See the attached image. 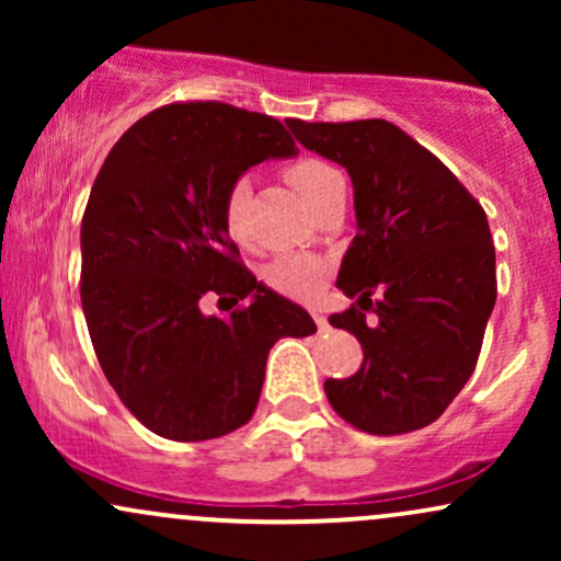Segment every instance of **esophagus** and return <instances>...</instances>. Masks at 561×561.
Segmentation results:
<instances>
[{"mask_svg": "<svg viewBox=\"0 0 561 561\" xmlns=\"http://www.w3.org/2000/svg\"><path fill=\"white\" fill-rule=\"evenodd\" d=\"M311 317H313V321H317L319 332H327V330H330V324H327V317H324V313L319 311V308H311Z\"/></svg>", "mask_w": 561, "mask_h": 561, "instance_id": "obj_1", "label": "esophagus"}]
</instances>
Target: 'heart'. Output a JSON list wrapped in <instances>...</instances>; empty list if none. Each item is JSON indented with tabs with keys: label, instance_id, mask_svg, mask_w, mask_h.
<instances>
[{
	"label": "heart",
	"instance_id": "obj_1",
	"mask_svg": "<svg viewBox=\"0 0 561 561\" xmlns=\"http://www.w3.org/2000/svg\"><path fill=\"white\" fill-rule=\"evenodd\" d=\"M285 179L295 192L302 197L308 208L317 205L343 184V173L334 165L327 163L317 156H300L289 160L285 165ZM248 199H250V182L244 176L234 179L229 184L227 195H224L221 221L227 234L234 242H244V214H248ZM321 274H324V263L308 253H285L274 259L263 268V279L276 293L285 295H308L319 285Z\"/></svg>",
	"mask_w": 561,
	"mask_h": 561
}]
</instances>
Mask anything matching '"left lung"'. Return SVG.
Returning a JSON list of instances; mask_svg holds the SVG:
<instances>
[{"label": "left lung", "mask_w": 561, "mask_h": 561, "mask_svg": "<svg viewBox=\"0 0 561 561\" xmlns=\"http://www.w3.org/2000/svg\"><path fill=\"white\" fill-rule=\"evenodd\" d=\"M287 126L353 182L358 231L337 287L356 302L330 324L356 334L364 364L353 377L327 379V398L362 433L427 427L472 377L493 311L485 210L448 165L390 121L287 118Z\"/></svg>", "instance_id": "obj_1"}]
</instances>
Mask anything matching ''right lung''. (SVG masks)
Returning a JSON list of instances; mask_svg holds the SVG:
<instances>
[{
    "instance_id": "obj_1",
    "label": "right lung",
    "mask_w": 561,
    "mask_h": 561,
    "mask_svg": "<svg viewBox=\"0 0 561 561\" xmlns=\"http://www.w3.org/2000/svg\"><path fill=\"white\" fill-rule=\"evenodd\" d=\"M289 156L272 115L192 100L139 118L96 173L81 221L83 317L107 382L160 437L234 433L259 405L276 340L317 332L242 266L221 221L234 179ZM205 294L230 317L205 318Z\"/></svg>"
}]
</instances>
